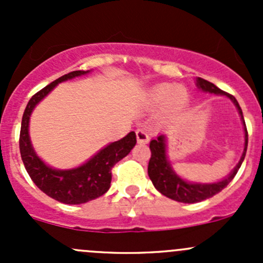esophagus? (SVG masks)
<instances>
[{
  "instance_id": "1",
  "label": "esophagus",
  "mask_w": 263,
  "mask_h": 263,
  "mask_svg": "<svg viewBox=\"0 0 263 263\" xmlns=\"http://www.w3.org/2000/svg\"><path fill=\"white\" fill-rule=\"evenodd\" d=\"M136 139L137 142H140V144H147V142L150 141V137H148L147 132L145 131L144 128L136 129Z\"/></svg>"
}]
</instances>
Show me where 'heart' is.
<instances>
[{"label":"heart","instance_id":"b5f03b06","mask_svg":"<svg viewBox=\"0 0 263 263\" xmlns=\"http://www.w3.org/2000/svg\"><path fill=\"white\" fill-rule=\"evenodd\" d=\"M146 100L151 107H160L164 104V109L166 113H174L185 104L187 92L182 86L159 84L148 90Z\"/></svg>","mask_w":263,"mask_h":263}]
</instances>
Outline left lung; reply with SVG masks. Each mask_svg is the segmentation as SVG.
I'll return each instance as SVG.
<instances>
[{"label":"left lung","mask_w":263,"mask_h":263,"mask_svg":"<svg viewBox=\"0 0 263 263\" xmlns=\"http://www.w3.org/2000/svg\"><path fill=\"white\" fill-rule=\"evenodd\" d=\"M196 85H197L198 89L202 90V91L205 92H210V94L216 95H224V97L229 98L233 102V104L237 107L238 113H239L240 119H242L243 126H245V150H243L242 156H240L239 163L235 165V168L233 169L224 179L213 183H195L183 179L182 177H179L178 174L174 172V169L172 168V164L171 161H169L168 155H166L165 135L160 134L155 140H151V158L147 166L148 177H150L154 187H155L161 195L183 203L201 202V201L213 197L214 195H216L220 191L224 190V188L233 181V178L235 177L237 172L239 171L240 165H242L243 160H245L246 158L247 146H248V132H247L246 122L245 118H243V112L242 109H240L239 104H238L237 99H235L233 95L222 91V90L219 89L216 85L205 80V79L196 78Z\"/></svg>","instance_id":"left-lung-1"}]
</instances>
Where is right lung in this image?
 I'll use <instances>...</instances> for the list:
<instances>
[{
	"mask_svg": "<svg viewBox=\"0 0 263 263\" xmlns=\"http://www.w3.org/2000/svg\"><path fill=\"white\" fill-rule=\"evenodd\" d=\"M90 71H72L50 82L29 100L23 115L20 129V154L26 172L36 187L47 196L66 205H80L104 195L112 182V168L127 156L136 145V134L129 132L118 141L110 142L86 163L72 169H54L47 165L34 150L29 136V122L34 108L60 82L71 80Z\"/></svg>",
	"mask_w": 263,
	"mask_h": 263,
	"instance_id": "obj_1",
	"label": "right lung"
}]
</instances>
